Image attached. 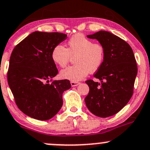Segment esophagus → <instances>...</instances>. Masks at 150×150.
Listing matches in <instances>:
<instances>
[{"label": "esophagus", "instance_id": "obj_1", "mask_svg": "<svg viewBox=\"0 0 150 150\" xmlns=\"http://www.w3.org/2000/svg\"><path fill=\"white\" fill-rule=\"evenodd\" d=\"M70 84H71V86H72V87H75V86H78V85L80 84V83H78V82L71 81V82H70Z\"/></svg>", "mask_w": 150, "mask_h": 150}]
</instances>
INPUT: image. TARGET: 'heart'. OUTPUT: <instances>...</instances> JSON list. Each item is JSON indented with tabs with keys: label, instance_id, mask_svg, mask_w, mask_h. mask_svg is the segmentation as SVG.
I'll list each match as a JSON object with an SVG mask.
<instances>
[{
	"label": "heart",
	"instance_id": "obj_1",
	"mask_svg": "<svg viewBox=\"0 0 150 150\" xmlns=\"http://www.w3.org/2000/svg\"><path fill=\"white\" fill-rule=\"evenodd\" d=\"M75 65L70 66L60 72L63 79L79 81L100 68L105 59V49L101 44L93 43L91 39L81 34H76L67 42V48L58 45L52 51L53 62L61 67L67 65L75 57Z\"/></svg>",
	"mask_w": 150,
	"mask_h": 150
}]
</instances>
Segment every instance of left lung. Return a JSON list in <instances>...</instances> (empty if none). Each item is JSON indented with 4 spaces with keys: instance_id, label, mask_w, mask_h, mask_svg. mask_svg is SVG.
Instances as JSON below:
<instances>
[{
    "instance_id": "left-lung-1",
    "label": "left lung",
    "mask_w": 150,
    "mask_h": 150,
    "mask_svg": "<svg viewBox=\"0 0 150 150\" xmlns=\"http://www.w3.org/2000/svg\"><path fill=\"white\" fill-rule=\"evenodd\" d=\"M87 37L97 39L103 45L105 59L94 75L100 83L86 81L90 91L85 102L91 113L106 118L121 111L132 98L137 65L129 44L112 33L99 31Z\"/></svg>"
}]
</instances>
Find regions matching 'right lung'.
I'll use <instances>...</instances> for the list:
<instances>
[{"label":"right lung","instance_id":"1","mask_svg":"<svg viewBox=\"0 0 150 150\" xmlns=\"http://www.w3.org/2000/svg\"><path fill=\"white\" fill-rule=\"evenodd\" d=\"M66 39L62 33L34 31L13 50L8 83L18 108L33 119L54 116L62 105L63 92L71 88L68 80L49 83L58 73L52 51Z\"/></svg>","mask_w":150,"mask_h":150}]
</instances>
